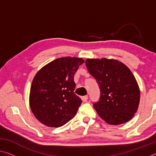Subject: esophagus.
Here are the masks:
<instances>
[{
	"label": "esophagus",
	"mask_w": 156,
	"mask_h": 156,
	"mask_svg": "<svg viewBox=\"0 0 156 156\" xmlns=\"http://www.w3.org/2000/svg\"><path fill=\"white\" fill-rule=\"evenodd\" d=\"M81 99H82V100H83V102H87V100H88V96H82L81 97Z\"/></svg>",
	"instance_id": "1"
}]
</instances>
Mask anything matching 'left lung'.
<instances>
[{"mask_svg": "<svg viewBox=\"0 0 156 156\" xmlns=\"http://www.w3.org/2000/svg\"><path fill=\"white\" fill-rule=\"evenodd\" d=\"M85 64L100 91L98 102L94 103L98 114L109 125L130 120L137 112L140 97L130 69L113 59H87Z\"/></svg>", "mask_w": 156, "mask_h": 156, "instance_id": "left-lung-1", "label": "left lung"}]
</instances>
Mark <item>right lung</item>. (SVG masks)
I'll use <instances>...</instances> for the list:
<instances>
[{"mask_svg":"<svg viewBox=\"0 0 156 156\" xmlns=\"http://www.w3.org/2000/svg\"><path fill=\"white\" fill-rule=\"evenodd\" d=\"M83 58H57L36 73L31 84L30 104L34 115L50 127H60L76 115L82 103L74 93L73 76Z\"/></svg>","mask_w":156,"mask_h":156,"instance_id":"add662e5","label":"right lung"}]
</instances>
